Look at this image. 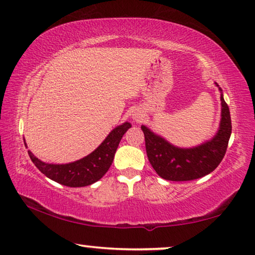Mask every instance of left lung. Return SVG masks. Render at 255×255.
<instances>
[{
  "instance_id": "left-lung-1",
  "label": "left lung",
  "mask_w": 255,
  "mask_h": 255,
  "mask_svg": "<svg viewBox=\"0 0 255 255\" xmlns=\"http://www.w3.org/2000/svg\"><path fill=\"white\" fill-rule=\"evenodd\" d=\"M222 91L220 85L216 84ZM222 119L217 134L195 148L182 149L165 141L142 126L144 132L146 156L159 177L171 181H188L202 178L216 168L227 152L232 126L230 110L221 93Z\"/></svg>"
}]
</instances>
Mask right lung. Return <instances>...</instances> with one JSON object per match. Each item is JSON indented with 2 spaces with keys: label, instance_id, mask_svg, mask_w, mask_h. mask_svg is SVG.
I'll use <instances>...</instances> for the list:
<instances>
[{
  "label": "right lung",
  "instance_id": "obj_1",
  "mask_svg": "<svg viewBox=\"0 0 255 255\" xmlns=\"http://www.w3.org/2000/svg\"><path fill=\"white\" fill-rule=\"evenodd\" d=\"M130 127V124L125 123L114 128L95 151L74 163L47 164L34 157L31 151L27 152L38 170L46 177L68 187H84L98 181L109 171L118 145Z\"/></svg>",
  "mask_w": 255,
  "mask_h": 255
}]
</instances>
